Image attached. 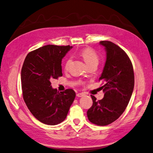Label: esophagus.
I'll return each instance as SVG.
<instances>
[{
	"instance_id": "34e87169",
	"label": "esophagus",
	"mask_w": 153,
	"mask_h": 153,
	"mask_svg": "<svg viewBox=\"0 0 153 153\" xmlns=\"http://www.w3.org/2000/svg\"><path fill=\"white\" fill-rule=\"evenodd\" d=\"M84 94V93H82V92H81V93H78V94H77V97H82V96H83Z\"/></svg>"
}]
</instances>
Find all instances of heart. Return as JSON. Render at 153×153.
<instances>
[{
    "mask_svg": "<svg viewBox=\"0 0 153 153\" xmlns=\"http://www.w3.org/2000/svg\"><path fill=\"white\" fill-rule=\"evenodd\" d=\"M79 54L82 57L83 60L87 64L88 66H89L92 64H97L99 62V56L97 53L94 49L90 48H85L81 50L79 52ZM71 62V59L69 58L66 60L64 65V69H68L69 66Z\"/></svg>",
    "mask_w": 153,
    "mask_h": 153,
    "instance_id": "b5f03b06",
    "label": "heart"
}]
</instances>
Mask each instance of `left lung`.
Returning a JSON list of instances; mask_svg holds the SVG:
<instances>
[{
  "label": "left lung",
  "instance_id": "8db88e82",
  "mask_svg": "<svg viewBox=\"0 0 153 153\" xmlns=\"http://www.w3.org/2000/svg\"><path fill=\"white\" fill-rule=\"evenodd\" d=\"M105 47L106 61L99 80L104 85L101 100L91 95L92 105L88 109L89 121L97 126H106L121 116L128 105L134 85V74L131 61L120 47L108 41H100Z\"/></svg>",
  "mask_w": 153,
  "mask_h": 153
}]
</instances>
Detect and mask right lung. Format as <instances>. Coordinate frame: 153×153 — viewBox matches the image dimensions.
Wrapping results in <instances>:
<instances>
[{
    "label": "right lung",
    "mask_w": 153,
    "mask_h": 153,
    "mask_svg": "<svg viewBox=\"0 0 153 153\" xmlns=\"http://www.w3.org/2000/svg\"><path fill=\"white\" fill-rule=\"evenodd\" d=\"M72 47L47 45L28 53L21 70L24 101L37 120L56 125L66 118L76 97L72 89L57 91L51 79L62 76V59Z\"/></svg>",
    "instance_id": "obj_1"
}]
</instances>
